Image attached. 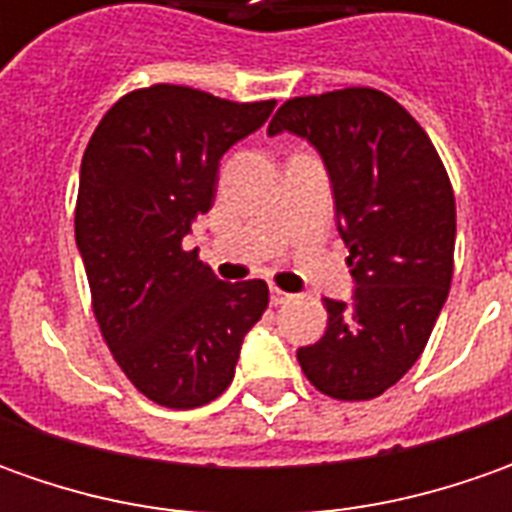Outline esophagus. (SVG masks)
<instances>
[{
  "instance_id": "1",
  "label": "esophagus",
  "mask_w": 512,
  "mask_h": 512,
  "mask_svg": "<svg viewBox=\"0 0 512 512\" xmlns=\"http://www.w3.org/2000/svg\"><path fill=\"white\" fill-rule=\"evenodd\" d=\"M270 302L273 305H285V302H290V293L279 290V287H270Z\"/></svg>"
}]
</instances>
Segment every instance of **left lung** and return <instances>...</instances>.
<instances>
[{
  "label": "left lung",
  "instance_id": "obj_1",
  "mask_svg": "<svg viewBox=\"0 0 512 512\" xmlns=\"http://www.w3.org/2000/svg\"><path fill=\"white\" fill-rule=\"evenodd\" d=\"M282 130L325 159L356 279L350 305L325 299V336L296 359L325 396L367 402L416 364L450 293L453 185L422 125L376 88L287 99L267 133Z\"/></svg>",
  "mask_w": 512,
  "mask_h": 512
}]
</instances>
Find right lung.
Segmentation results:
<instances>
[{"label":"right lung","mask_w":512,"mask_h":512,"mask_svg":"<svg viewBox=\"0 0 512 512\" xmlns=\"http://www.w3.org/2000/svg\"><path fill=\"white\" fill-rule=\"evenodd\" d=\"M273 105L185 85L130 90L82 156L73 225L93 316L130 384L162 407L222 396L270 302L262 279L222 282L182 239L213 207L225 150Z\"/></svg>","instance_id":"obj_1"}]
</instances>
